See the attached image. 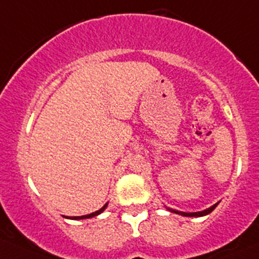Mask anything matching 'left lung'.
<instances>
[{
  "instance_id": "obj_1",
  "label": "left lung",
  "mask_w": 259,
  "mask_h": 259,
  "mask_svg": "<svg viewBox=\"0 0 259 259\" xmlns=\"http://www.w3.org/2000/svg\"><path fill=\"white\" fill-rule=\"evenodd\" d=\"M217 205H219V202L214 203L213 206H211V207L203 209V211H198V212H182V211H178V209H174V208H170V207H165L168 209L170 212H172V213H178V214H181V216H186V217H202V216H206V214L211 213L212 211H213L214 208L217 207Z\"/></svg>"
}]
</instances>
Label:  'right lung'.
Returning <instances> with one entry per match:
<instances>
[{
	"label": "right lung",
	"instance_id": "obj_1",
	"mask_svg": "<svg viewBox=\"0 0 259 259\" xmlns=\"http://www.w3.org/2000/svg\"><path fill=\"white\" fill-rule=\"evenodd\" d=\"M108 203L109 202H107L105 203L104 206H103L102 208L100 209H98V211H95V212H93V213H89V214H85V216H75V217H65V219H70V220H85V219H92V217H95V216H98V214H100L102 213L103 211H104L105 208L108 207Z\"/></svg>",
	"mask_w": 259,
	"mask_h": 259
}]
</instances>
